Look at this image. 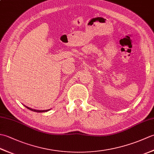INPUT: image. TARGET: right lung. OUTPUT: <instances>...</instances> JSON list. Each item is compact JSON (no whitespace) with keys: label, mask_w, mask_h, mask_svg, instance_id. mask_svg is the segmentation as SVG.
<instances>
[{"label":"right lung","mask_w":154,"mask_h":154,"mask_svg":"<svg viewBox=\"0 0 154 154\" xmlns=\"http://www.w3.org/2000/svg\"><path fill=\"white\" fill-rule=\"evenodd\" d=\"M26 108H27L28 109H29V110H32V111H34V112H47V111H49L50 110V109H48V110H35V109H31V108H30V107H28V106H25V105H24Z\"/></svg>","instance_id":"1"}]
</instances>
